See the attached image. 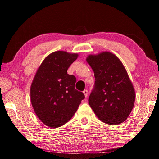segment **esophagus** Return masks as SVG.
I'll use <instances>...</instances> for the list:
<instances>
[{
    "label": "esophagus",
    "instance_id": "obj_1",
    "mask_svg": "<svg viewBox=\"0 0 159 159\" xmlns=\"http://www.w3.org/2000/svg\"><path fill=\"white\" fill-rule=\"evenodd\" d=\"M83 93L84 94V96H85V98H87V96H88V91H87V89L84 90V91H83Z\"/></svg>",
    "mask_w": 159,
    "mask_h": 159
}]
</instances>
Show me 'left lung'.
I'll return each mask as SVG.
<instances>
[{"instance_id": "8db88e82", "label": "left lung", "mask_w": 159, "mask_h": 159, "mask_svg": "<svg viewBox=\"0 0 159 159\" xmlns=\"http://www.w3.org/2000/svg\"><path fill=\"white\" fill-rule=\"evenodd\" d=\"M94 72L95 84L89 104L100 120L110 125L123 123L134 105L133 86L119 58L109 52L87 58Z\"/></svg>"}]
</instances>
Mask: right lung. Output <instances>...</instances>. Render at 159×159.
Masks as SVG:
<instances>
[{
    "label": "right lung",
    "instance_id": "1",
    "mask_svg": "<svg viewBox=\"0 0 159 159\" xmlns=\"http://www.w3.org/2000/svg\"><path fill=\"white\" fill-rule=\"evenodd\" d=\"M77 54L57 51L44 58L30 86V101L43 123L58 128L70 120L85 97L75 89L76 77L67 73Z\"/></svg>",
    "mask_w": 159,
    "mask_h": 159
}]
</instances>
